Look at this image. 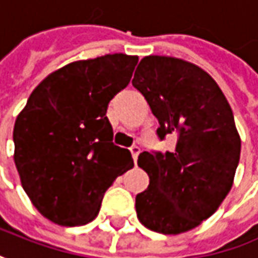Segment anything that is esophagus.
<instances>
[{"label":"esophagus","instance_id":"34e87169","mask_svg":"<svg viewBox=\"0 0 258 258\" xmlns=\"http://www.w3.org/2000/svg\"><path fill=\"white\" fill-rule=\"evenodd\" d=\"M139 152H141V148L139 147H132L131 148V154H132V158H134V161L136 162V160H138V155H139Z\"/></svg>","mask_w":258,"mask_h":258}]
</instances>
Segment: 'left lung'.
Listing matches in <instances>:
<instances>
[{
  "instance_id": "obj_1",
  "label": "left lung",
  "mask_w": 258,
  "mask_h": 258,
  "mask_svg": "<svg viewBox=\"0 0 258 258\" xmlns=\"http://www.w3.org/2000/svg\"><path fill=\"white\" fill-rule=\"evenodd\" d=\"M132 84L158 119L160 139L177 138L173 152H142L138 165L149 186L136 196L139 222L177 235L199 226L229 193L241 139L222 90L200 67L171 56H145Z\"/></svg>"
}]
</instances>
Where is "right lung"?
I'll use <instances>...</instances> for the list:
<instances>
[{
    "mask_svg": "<svg viewBox=\"0 0 258 258\" xmlns=\"http://www.w3.org/2000/svg\"><path fill=\"white\" fill-rule=\"evenodd\" d=\"M138 56L75 60L37 85L14 124V162L33 206L53 224L91 222L111 183L134 167L116 147L109 101L129 84Z\"/></svg>",
    "mask_w": 258,
    "mask_h": 258,
    "instance_id": "obj_1",
    "label": "right lung"
}]
</instances>
